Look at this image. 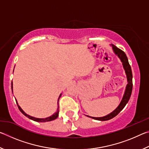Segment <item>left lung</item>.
I'll use <instances>...</instances> for the list:
<instances>
[{
    "mask_svg": "<svg viewBox=\"0 0 149 149\" xmlns=\"http://www.w3.org/2000/svg\"><path fill=\"white\" fill-rule=\"evenodd\" d=\"M112 47V49L114 50V53L117 55V56L120 58L121 61L122 62L123 67L125 70V74L127 75V85L126 86L125 91L124 93V95H123V99L121 101L120 104L119 106L116 108V109L113 111L112 112H111L110 114H108L105 116L103 117H100V118H96V117H91L89 116H87V117L91 118L94 120H100V121H107L109 120L112 118H114L116 116H117L119 113L122 110L123 108L125 107L126 104L129 101L130 99L131 95H132V89H133V81H132V78H133V75H132V68H131V66L129 64V62H128L127 57L126 56V54L123 51L120 49H118L114 45H111Z\"/></svg>",
    "mask_w": 149,
    "mask_h": 149,
    "instance_id": "8db88e82",
    "label": "left lung"
}]
</instances>
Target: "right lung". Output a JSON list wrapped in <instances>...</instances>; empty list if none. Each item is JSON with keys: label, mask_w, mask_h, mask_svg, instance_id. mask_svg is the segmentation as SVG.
Returning a JSON list of instances; mask_svg holds the SVG:
<instances>
[{"label": "right lung", "mask_w": 149, "mask_h": 149, "mask_svg": "<svg viewBox=\"0 0 149 149\" xmlns=\"http://www.w3.org/2000/svg\"><path fill=\"white\" fill-rule=\"evenodd\" d=\"M61 95H62V94H60V95L59 97H58V102L59 101V99H60V97H61ZM16 104H17V107H18L19 110H20V112H21L22 113V114H23L24 115L26 116V117H27L28 118H29V119H31V120H32L35 121V122H50V121H52V120H55V119H56V118H58V113H59V107H58L56 112H55L54 114H52V115L51 116L48 117V118H37L33 117V116H29V115H28V114H27L23 110H22L21 108H20V107H19V106L18 105V104H17V100H16Z\"/></svg>", "instance_id": "1"}]
</instances>
